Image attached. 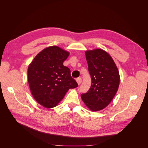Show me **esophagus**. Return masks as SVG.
Returning a JSON list of instances; mask_svg holds the SVG:
<instances>
[{
  "mask_svg": "<svg viewBox=\"0 0 148 148\" xmlns=\"http://www.w3.org/2000/svg\"><path fill=\"white\" fill-rule=\"evenodd\" d=\"M77 82L78 84V85H79L80 84H81V83L82 82V79L81 78H78V79H77Z\"/></svg>",
  "mask_w": 148,
  "mask_h": 148,
  "instance_id": "esophagus-1",
  "label": "esophagus"
}]
</instances>
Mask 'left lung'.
<instances>
[{"label": "left lung", "mask_w": 148, "mask_h": 148, "mask_svg": "<svg viewBox=\"0 0 148 148\" xmlns=\"http://www.w3.org/2000/svg\"><path fill=\"white\" fill-rule=\"evenodd\" d=\"M91 86L81 95L82 101L91 111L104 109L112 101L120 84V75L114 60L101 49L85 51Z\"/></svg>", "instance_id": "obj_1"}]
</instances>
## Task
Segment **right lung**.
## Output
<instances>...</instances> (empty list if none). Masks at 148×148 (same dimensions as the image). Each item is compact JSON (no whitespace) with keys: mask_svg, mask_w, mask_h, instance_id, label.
<instances>
[{"mask_svg":"<svg viewBox=\"0 0 148 148\" xmlns=\"http://www.w3.org/2000/svg\"><path fill=\"white\" fill-rule=\"evenodd\" d=\"M70 52L58 46H49L40 52L28 68L31 94L38 104L52 108L63 99L70 89L78 85L63 65Z\"/></svg>","mask_w":148,"mask_h":148,"instance_id":"1","label":"right lung"}]
</instances>
